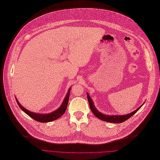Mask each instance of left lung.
Listing matches in <instances>:
<instances>
[{"mask_svg":"<svg viewBox=\"0 0 160 160\" xmlns=\"http://www.w3.org/2000/svg\"><path fill=\"white\" fill-rule=\"evenodd\" d=\"M87 96H88V101H89V107L90 108L91 110V111L92 112V113L94 114V115H96V117H97L98 119L106 121V122H112V123H121L123 122L124 121H126L127 119H128L129 118H130L132 116H133L143 105V103L142 104V105H141L140 107H138L137 109H136L135 111L132 112V113H128V114H126V115H105L103 114L102 113L99 112L95 107L93 101L91 99V98L90 97L89 94L88 93H87Z\"/></svg>","mask_w":160,"mask_h":160,"instance_id":"left-lung-1","label":"left lung"}]
</instances>
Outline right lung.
I'll return each mask as SVG.
<instances>
[{
  "instance_id": "right-lung-1",
  "label": "right lung",
  "mask_w": 160,
  "mask_h": 160,
  "mask_svg": "<svg viewBox=\"0 0 160 160\" xmlns=\"http://www.w3.org/2000/svg\"><path fill=\"white\" fill-rule=\"evenodd\" d=\"M70 90H71V88L69 89L68 93L63 101L62 105L60 106V107L59 108H57V110H55L54 112H50L49 113H37L32 112L29 110L25 109L24 107H23L20 105V103L18 102V101L17 98H16V100L19 107L26 114H27L28 116H30V117L32 118L33 119L40 122H52L53 121L59 119L66 112L68 107V104L69 98Z\"/></svg>"
}]
</instances>
